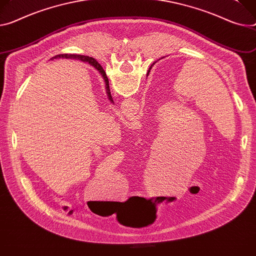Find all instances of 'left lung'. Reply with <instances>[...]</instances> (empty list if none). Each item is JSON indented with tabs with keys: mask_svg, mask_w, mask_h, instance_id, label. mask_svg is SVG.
Returning <instances> with one entry per match:
<instances>
[{
	"mask_svg": "<svg viewBox=\"0 0 256 256\" xmlns=\"http://www.w3.org/2000/svg\"><path fill=\"white\" fill-rule=\"evenodd\" d=\"M96 69H97V70L100 72V74H102L103 72V68H102V66L96 61Z\"/></svg>",
	"mask_w": 256,
	"mask_h": 256,
	"instance_id": "left-lung-1",
	"label": "left lung"
}]
</instances>
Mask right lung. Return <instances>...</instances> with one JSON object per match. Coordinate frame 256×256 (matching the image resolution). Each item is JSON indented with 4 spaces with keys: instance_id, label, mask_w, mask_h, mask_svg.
Returning a JSON list of instances; mask_svg holds the SVG:
<instances>
[{
    "instance_id": "obj_1",
    "label": "right lung",
    "mask_w": 256,
    "mask_h": 256,
    "mask_svg": "<svg viewBox=\"0 0 256 256\" xmlns=\"http://www.w3.org/2000/svg\"><path fill=\"white\" fill-rule=\"evenodd\" d=\"M58 58H66V59H78L80 61H84V62H88V64H90L92 66H94L96 68V60L94 58L92 57H88V56H82V55H76V54H59V55H56L55 57L52 58V60L54 59H58ZM104 82H105V86H106V92H107V96H108V99L111 103H113V100H112V96L110 94V88H109V82H108V78H107V76L105 74V72L103 70V72L101 74Z\"/></svg>"
}]
</instances>
